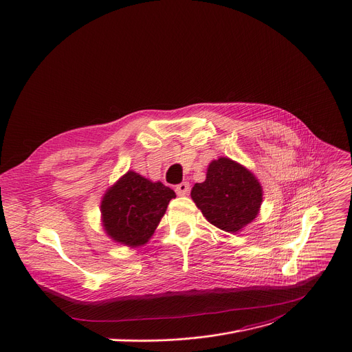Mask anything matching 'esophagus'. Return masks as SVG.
<instances>
[{
	"label": "esophagus",
	"instance_id": "esophagus-1",
	"mask_svg": "<svg viewBox=\"0 0 352 352\" xmlns=\"http://www.w3.org/2000/svg\"><path fill=\"white\" fill-rule=\"evenodd\" d=\"M188 191H190V182H187V181L178 184V186L175 187V192L178 195H187Z\"/></svg>",
	"mask_w": 352,
	"mask_h": 352
}]
</instances>
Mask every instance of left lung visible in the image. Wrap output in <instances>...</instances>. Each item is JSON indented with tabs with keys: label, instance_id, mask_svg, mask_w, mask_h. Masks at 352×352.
Wrapping results in <instances>:
<instances>
[{
	"label": "left lung",
	"instance_id": "8db88e82",
	"mask_svg": "<svg viewBox=\"0 0 352 352\" xmlns=\"http://www.w3.org/2000/svg\"><path fill=\"white\" fill-rule=\"evenodd\" d=\"M191 198L208 223L227 232H238L260 212L263 187L245 166L221 157L211 161L206 181L195 184Z\"/></svg>",
	"mask_w": 352,
	"mask_h": 352
}]
</instances>
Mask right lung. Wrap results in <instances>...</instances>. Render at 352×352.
I'll list each match as a JSON object with an SVG mask.
<instances>
[{
    "label": "right lung",
    "mask_w": 352,
    "mask_h": 352,
    "mask_svg": "<svg viewBox=\"0 0 352 352\" xmlns=\"http://www.w3.org/2000/svg\"><path fill=\"white\" fill-rule=\"evenodd\" d=\"M173 198L175 192L160 181L153 182L128 171L102 197V227L116 243L128 247L144 245Z\"/></svg>",
    "instance_id": "obj_1"
}]
</instances>
